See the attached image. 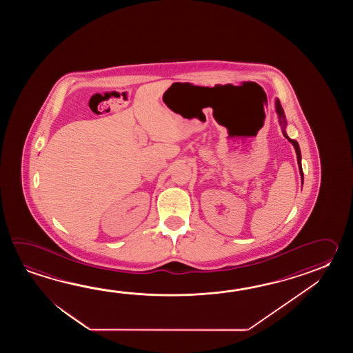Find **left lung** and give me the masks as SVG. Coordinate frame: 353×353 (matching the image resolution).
Here are the masks:
<instances>
[{
    "label": "left lung",
    "mask_w": 353,
    "mask_h": 353,
    "mask_svg": "<svg viewBox=\"0 0 353 353\" xmlns=\"http://www.w3.org/2000/svg\"><path fill=\"white\" fill-rule=\"evenodd\" d=\"M275 111H276V114H278L279 125H280V128H281L283 135H284V137H285L286 140H288L289 143L293 145L294 149H295V152H296V160H298L300 178H301V185H303L304 175H303V168H301V152H300L299 143H296L295 140H292V139L288 136V134H286V126H288V122H286L285 113H284V110H283V107L280 105V101H279L278 98L275 99Z\"/></svg>",
    "instance_id": "1"
}]
</instances>
